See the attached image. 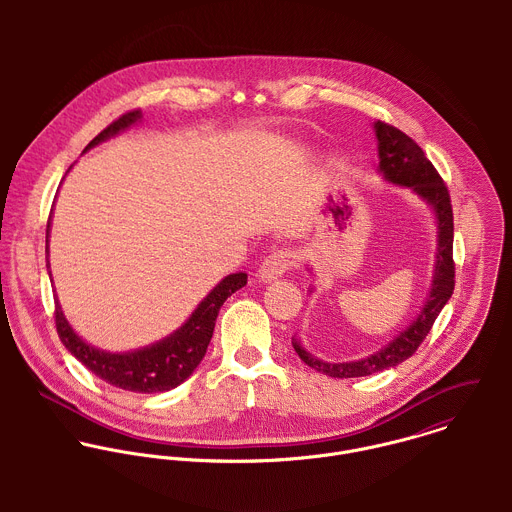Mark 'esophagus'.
<instances>
[{
	"label": "esophagus",
	"instance_id": "34e87169",
	"mask_svg": "<svg viewBox=\"0 0 512 512\" xmlns=\"http://www.w3.org/2000/svg\"><path fill=\"white\" fill-rule=\"evenodd\" d=\"M297 256L292 250H276L270 256L264 258V262L258 268V278L264 284H270L278 278H282L292 266H295Z\"/></svg>",
	"mask_w": 512,
	"mask_h": 512
}]
</instances>
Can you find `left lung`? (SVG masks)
Listing matches in <instances>:
<instances>
[{
    "label": "left lung",
    "instance_id": "8db88e82",
    "mask_svg": "<svg viewBox=\"0 0 512 512\" xmlns=\"http://www.w3.org/2000/svg\"><path fill=\"white\" fill-rule=\"evenodd\" d=\"M374 136H376V149H378V175L384 183L410 189L418 195L432 211L436 220V262L432 270V284L424 305L416 313V317L406 325L398 335L392 337L384 347L366 355L357 361L347 363H327L311 355L297 337H292L293 349L299 359L317 372H323L333 378H357L380 372L384 368L404 363L408 357L416 353L420 343L430 333L434 321L438 319L439 311L447 303L455 286V268H453V213L449 193L441 181V177L426 157L422 147L418 146L412 138L404 132L384 124L374 122ZM309 274H313L311 266H307ZM313 293V288H309Z\"/></svg>",
    "mask_w": 512,
    "mask_h": 512
}]
</instances>
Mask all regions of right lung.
I'll return each instance as SVG.
<instances>
[{
    "label": "right lung",
    "instance_id": "obj_1",
    "mask_svg": "<svg viewBox=\"0 0 512 512\" xmlns=\"http://www.w3.org/2000/svg\"><path fill=\"white\" fill-rule=\"evenodd\" d=\"M142 122V112L134 110L124 114L120 120L110 124L104 132H100L88 146L84 147L82 153H86L92 147L100 146L102 142H108L132 126ZM49 236H51V219L47 222V270L51 268L49 264ZM51 284L53 276L49 272ZM248 274L246 272H236L228 274L220 280L219 284L207 293L199 305L193 309V313L183 321L181 327H177L171 335L140 347L132 351H104L100 347L90 345L84 341L76 331L73 325L67 321L63 307L59 303V297L55 295V321H57V333L67 347V351L78 359L82 365L86 366L90 372H94L98 378L104 382L130 390V392H140V394H155V392H167L177 388L181 382H185L195 368L201 365L207 347L211 343L213 331H215V321L219 315V309L222 303L232 295L238 292L240 288L246 286Z\"/></svg>",
    "mask_w": 512,
    "mask_h": 512
}]
</instances>
